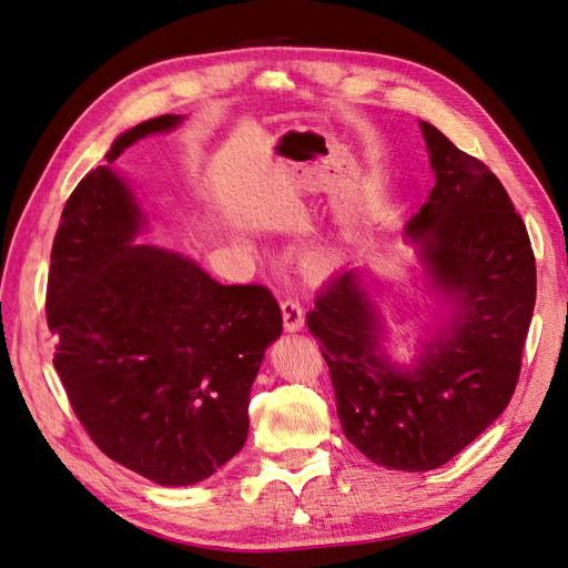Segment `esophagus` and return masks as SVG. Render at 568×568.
I'll list each match as a JSON object with an SVG mask.
<instances>
[{"label":"esophagus","instance_id":"1","mask_svg":"<svg viewBox=\"0 0 568 568\" xmlns=\"http://www.w3.org/2000/svg\"><path fill=\"white\" fill-rule=\"evenodd\" d=\"M282 315H284V326L288 332H298L303 326V303L294 296H288L282 301Z\"/></svg>","mask_w":568,"mask_h":568}]
</instances>
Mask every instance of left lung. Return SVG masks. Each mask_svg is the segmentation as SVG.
Listing matches in <instances>:
<instances>
[{
	"mask_svg": "<svg viewBox=\"0 0 568 568\" xmlns=\"http://www.w3.org/2000/svg\"><path fill=\"white\" fill-rule=\"evenodd\" d=\"M422 132L436 184L407 236L455 305L453 320L415 367L398 369L355 270L326 284L305 317L329 365L343 434L400 471L443 467L503 415L536 305V257L503 182L424 120Z\"/></svg>",
	"mask_w": 568,
	"mask_h": 568,
	"instance_id": "8db88e82",
	"label": "left lung"
}]
</instances>
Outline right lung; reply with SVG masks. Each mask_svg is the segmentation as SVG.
I'll return each mask as SVG.
<instances>
[{
    "label": "right lung",
    "instance_id": "obj_1",
    "mask_svg": "<svg viewBox=\"0 0 568 568\" xmlns=\"http://www.w3.org/2000/svg\"><path fill=\"white\" fill-rule=\"evenodd\" d=\"M180 120L128 130L106 161ZM142 227L109 165L65 201L47 282L54 367L101 453L161 486H192L244 448L251 386L282 311L263 284L222 286L189 257L132 244Z\"/></svg>",
    "mask_w": 568,
    "mask_h": 568
}]
</instances>
